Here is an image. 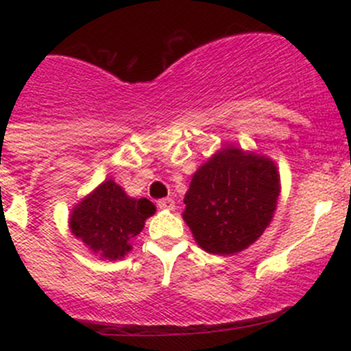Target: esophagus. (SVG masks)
Returning a JSON list of instances; mask_svg holds the SVG:
<instances>
[{"instance_id": "1", "label": "esophagus", "mask_w": 351, "mask_h": 351, "mask_svg": "<svg viewBox=\"0 0 351 351\" xmlns=\"http://www.w3.org/2000/svg\"><path fill=\"white\" fill-rule=\"evenodd\" d=\"M158 207L165 208V210H173L175 208V200L173 198H162V200H158Z\"/></svg>"}]
</instances>
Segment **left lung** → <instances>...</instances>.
I'll return each mask as SVG.
<instances>
[{"label":"left lung","instance_id":"left-lung-1","mask_svg":"<svg viewBox=\"0 0 351 351\" xmlns=\"http://www.w3.org/2000/svg\"><path fill=\"white\" fill-rule=\"evenodd\" d=\"M278 195L280 175L270 158L228 146L195 171L183 219L202 250L234 254L263 234Z\"/></svg>","mask_w":351,"mask_h":351}]
</instances>
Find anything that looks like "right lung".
<instances>
[{
	"instance_id": "obj_1",
	"label": "right lung",
	"mask_w": 351,
	"mask_h": 351,
	"mask_svg": "<svg viewBox=\"0 0 351 351\" xmlns=\"http://www.w3.org/2000/svg\"><path fill=\"white\" fill-rule=\"evenodd\" d=\"M154 212L153 202L129 197L122 186L107 180L73 208L69 228L93 253L113 261L132 250L130 241Z\"/></svg>"
}]
</instances>
